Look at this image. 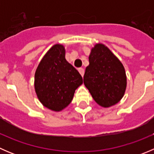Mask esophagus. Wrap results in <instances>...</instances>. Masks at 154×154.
I'll return each mask as SVG.
<instances>
[{
    "label": "esophagus",
    "instance_id": "esophagus-1",
    "mask_svg": "<svg viewBox=\"0 0 154 154\" xmlns=\"http://www.w3.org/2000/svg\"><path fill=\"white\" fill-rule=\"evenodd\" d=\"M78 71H79V72H80V74H81L82 77H83V76L84 75V72H85L84 69H83V68H78Z\"/></svg>",
    "mask_w": 154,
    "mask_h": 154
}]
</instances>
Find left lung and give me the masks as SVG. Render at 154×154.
<instances>
[{"label":"left lung","instance_id":"1","mask_svg":"<svg viewBox=\"0 0 154 154\" xmlns=\"http://www.w3.org/2000/svg\"><path fill=\"white\" fill-rule=\"evenodd\" d=\"M83 83L96 103L103 107L116 104L125 94L127 77L120 60L103 44L95 45L88 57Z\"/></svg>","mask_w":154,"mask_h":154}]
</instances>
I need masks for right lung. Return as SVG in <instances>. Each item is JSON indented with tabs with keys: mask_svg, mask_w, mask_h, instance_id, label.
<instances>
[{
	"mask_svg": "<svg viewBox=\"0 0 154 154\" xmlns=\"http://www.w3.org/2000/svg\"><path fill=\"white\" fill-rule=\"evenodd\" d=\"M64 46L57 44L46 53L35 73V93L39 101L53 111L69 104L75 90L83 83L77 69L66 60Z\"/></svg>",
	"mask_w": 154,
	"mask_h": 154,
	"instance_id": "obj_1",
	"label": "right lung"
}]
</instances>
